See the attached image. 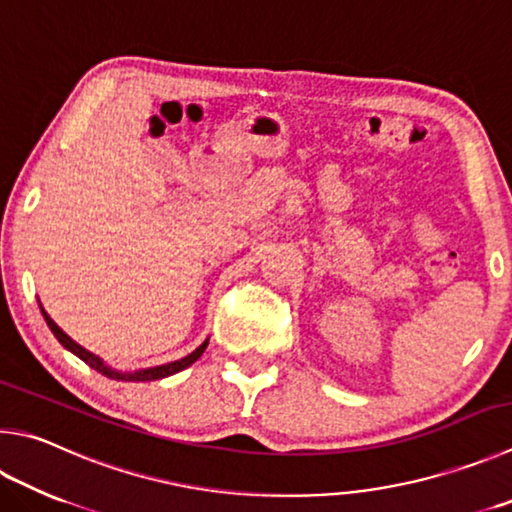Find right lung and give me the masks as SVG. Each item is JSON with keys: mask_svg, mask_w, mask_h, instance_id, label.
<instances>
[{"mask_svg": "<svg viewBox=\"0 0 512 512\" xmlns=\"http://www.w3.org/2000/svg\"><path fill=\"white\" fill-rule=\"evenodd\" d=\"M42 315H44L46 324H49V329L53 331V336L60 340V345H62V347H67L71 353H76V356H78L80 360H85L91 369L100 371L102 376H107V378H111V380H134V383H143V380H156V378L172 376V374H176V371H181V369H185V367H190L194 360L201 358V353L206 351V347H208V340H206L199 349H194V351L190 353V356H185V358H181V360L167 362V365H161V367H152V369L134 371V374H120V371L109 369V367L105 365V362H102V360L96 356V353L87 351L85 347H80L76 340H71V338L67 336V333H64V331L58 327V324H55V322L49 318V313H46L44 309H42Z\"/></svg>", "mask_w": 512, "mask_h": 512, "instance_id": "1", "label": "right lung"}]
</instances>
